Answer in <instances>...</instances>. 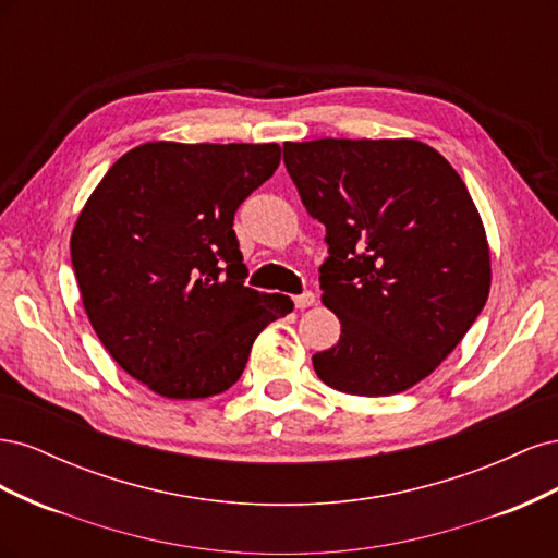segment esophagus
Wrapping results in <instances>:
<instances>
[{
    "label": "esophagus",
    "instance_id": "34e87169",
    "mask_svg": "<svg viewBox=\"0 0 558 558\" xmlns=\"http://www.w3.org/2000/svg\"><path fill=\"white\" fill-rule=\"evenodd\" d=\"M293 300H295V307H298V310H307V307H312L314 302H316V295H314L312 291H305V293L295 295Z\"/></svg>",
    "mask_w": 558,
    "mask_h": 558
}]
</instances>
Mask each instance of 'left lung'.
Instances as JSON below:
<instances>
[{"instance_id": "obj_1", "label": "left lung", "mask_w": 558, "mask_h": 558, "mask_svg": "<svg viewBox=\"0 0 558 558\" xmlns=\"http://www.w3.org/2000/svg\"><path fill=\"white\" fill-rule=\"evenodd\" d=\"M307 214L326 226L320 300L340 318L318 379L351 396H393L463 340L492 289V253L459 172L416 140L286 142Z\"/></svg>"}]
</instances>
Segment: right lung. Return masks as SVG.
Instances as JSON below:
<instances>
[{
  "label": "right lung",
  "instance_id": "right-lung-1",
  "mask_svg": "<svg viewBox=\"0 0 558 558\" xmlns=\"http://www.w3.org/2000/svg\"><path fill=\"white\" fill-rule=\"evenodd\" d=\"M279 144L148 142L118 158L81 209L72 265L99 342L172 400L228 391L253 340L293 312L244 286L234 211L275 174Z\"/></svg>",
  "mask_w": 558,
  "mask_h": 558
}]
</instances>
